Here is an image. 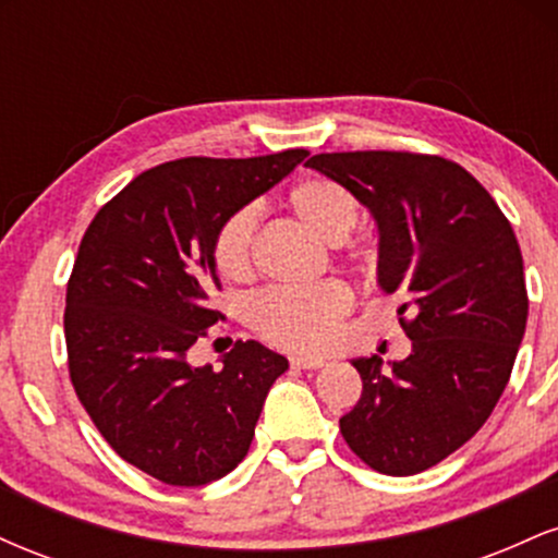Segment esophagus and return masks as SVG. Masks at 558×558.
<instances>
[{
  "instance_id": "1",
  "label": "esophagus",
  "mask_w": 558,
  "mask_h": 558,
  "mask_svg": "<svg viewBox=\"0 0 558 558\" xmlns=\"http://www.w3.org/2000/svg\"><path fill=\"white\" fill-rule=\"evenodd\" d=\"M291 364L296 369H319L325 367V360L323 356H312V354H296L291 356Z\"/></svg>"
}]
</instances>
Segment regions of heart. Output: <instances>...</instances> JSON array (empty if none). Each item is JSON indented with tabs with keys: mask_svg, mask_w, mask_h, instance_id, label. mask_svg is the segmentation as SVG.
<instances>
[{
	"mask_svg": "<svg viewBox=\"0 0 558 558\" xmlns=\"http://www.w3.org/2000/svg\"><path fill=\"white\" fill-rule=\"evenodd\" d=\"M288 207L301 226L328 243H341L364 257L367 246L349 241V233L360 226V198L349 185L336 178L310 175L288 191ZM259 209L241 207L217 228L213 257L217 270L228 280H248L254 275V239H257ZM349 286L341 280H325L310 288H270L248 304V325L267 343L288 351H315L330 341L332 330L351 310Z\"/></svg>",
	"mask_w": 558,
	"mask_h": 558,
	"instance_id": "b5f03b06",
	"label": "heart"
}]
</instances>
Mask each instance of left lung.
<instances>
[{
  "label": "left lung",
  "mask_w": 558,
  "mask_h": 558,
  "mask_svg": "<svg viewBox=\"0 0 558 558\" xmlns=\"http://www.w3.org/2000/svg\"><path fill=\"white\" fill-rule=\"evenodd\" d=\"M310 168L354 191L380 230L377 283L399 293L412 354L362 377L341 435L364 464L407 477L444 462L501 399L524 325L527 288L511 222L462 165L414 151H332Z\"/></svg>",
  "instance_id": "1"
}]
</instances>
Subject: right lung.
<instances>
[{
    "label": "right lung",
    "instance_id": "obj_1",
    "mask_svg": "<svg viewBox=\"0 0 558 558\" xmlns=\"http://www.w3.org/2000/svg\"><path fill=\"white\" fill-rule=\"evenodd\" d=\"M306 149L252 159L183 157L141 172L96 213L68 280L70 383L128 464L168 485L235 470L286 356L235 341L222 367L189 349L222 312L213 243L228 215L304 162Z\"/></svg>",
    "mask_w": 558,
    "mask_h": 558
}]
</instances>
